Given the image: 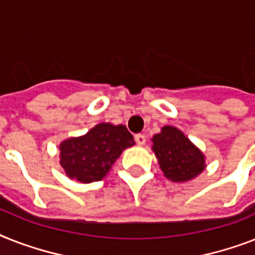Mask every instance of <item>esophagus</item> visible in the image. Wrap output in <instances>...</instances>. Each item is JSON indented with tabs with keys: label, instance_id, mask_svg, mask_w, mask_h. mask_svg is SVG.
<instances>
[{
	"label": "esophagus",
	"instance_id": "1",
	"mask_svg": "<svg viewBox=\"0 0 255 255\" xmlns=\"http://www.w3.org/2000/svg\"><path fill=\"white\" fill-rule=\"evenodd\" d=\"M134 141L137 142V145H144V144L146 142V137L144 136V134L138 133V134H136V136H134Z\"/></svg>",
	"mask_w": 255,
	"mask_h": 255
}]
</instances>
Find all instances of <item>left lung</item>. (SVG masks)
Segmentation results:
<instances>
[{"instance_id": "1", "label": "left lung", "mask_w": 255, "mask_h": 255, "mask_svg": "<svg viewBox=\"0 0 255 255\" xmlns=\"http://www.w3.org/2000/svg\"><path fill=\"white\" fill-rule=\"evenodd\" d=\"M152 142L160 169L169 181L188 182L206 169L204 153L174 126H163Z\"/></svg>"}]
</instances>
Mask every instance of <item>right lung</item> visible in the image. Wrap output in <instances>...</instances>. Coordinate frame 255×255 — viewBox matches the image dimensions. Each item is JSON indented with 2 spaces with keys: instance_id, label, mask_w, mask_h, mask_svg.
I'll use <instances>...</instances> for the list:
<instances>
[{
  "instance_id": "obj_1",
  "label": "right lung",
  "mask_w": 255,
  "mask_h": 255,
  "mask_svg": "<svg viewBox=\"0 0 255 255\" xmlns=\"http://www.w3.org/2000/svg\"><path fill=\"white\" fill-rule=\"evenodd\" d=\"M133 145L126 126L99 123L82 136L60 142V165L70 179L92 183L106 177L124 149Z\"/></svg>"
}]
</instances>
